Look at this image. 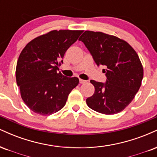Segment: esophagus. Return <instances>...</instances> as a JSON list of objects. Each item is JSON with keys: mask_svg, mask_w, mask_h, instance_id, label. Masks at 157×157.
Returning a JSON list of instances; mask_svg holds the SVG:
<instances>
[{"mask_svg": "<svg viewBox=\"0 0 157 157\" xmlns=\"http://www.w3.org/2000/svg\"><path fill=\"white\" fill-rule=\"evenodd\" d=\"M80 84L86 83V80H82V79H80Z\"/></svg>", "mask_w": 157, "mask_h": 157, "instance_id": "34e87169", "label": "esophagus"}]
</instances>
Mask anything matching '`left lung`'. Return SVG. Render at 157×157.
Here are the masks:
<instances>
[{
	"mask_svg": "<svg viewBox=\"0 0 157 157\" xmlns=\"http://www.w3.org/2000/svg\"><path fill=\"white\" fill-rule=\"evenodd\" d=\"M79 40L92 55L97 66L105 69V83L91 80L94 93L86 99L90 109L104 114H115L134 100L143 78V67L136 51L128 43L101 32L85 31Z\"/></svg>",
	"mask_w": 157,
	"mask_h": 157,
	"instance_id": "obj_1",
	"label": "left lung"
}]
</instances>
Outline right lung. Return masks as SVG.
Masks as SVG:
<instances>
[{
	"label": "right lung",
	"mask_w": 157,
	"mask_h": 157,
	"mask_svg": "<svg viewBox=\"0 0 157 157\" xmlns=\"http://www.w3.org/2000/svg\"><path fill=\"white\" fill-rule=\"evenodd\" d=\"M82 30H52L32 40L20 54L16 82L21 98L33 112L46 116L66 105L70 92L79 83L76 77L57 72L66 50Z\"/></svg>",
	"instance_id": "right-lung-1"
}]
</instances>
